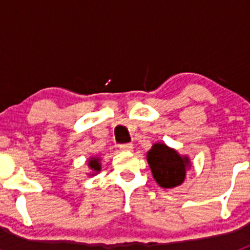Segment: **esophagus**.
Masks as SVG:
<instances>
[{
    "instance_id": "34e87169",
    "label": "esophagus",
    "mask_w": 250,
    "mask_h": 250,
    "mask_svg": "<svg viewBox=\"0 0 250 250\" xmlns=\"http://www.w3.org/2000/svg\"><path fill=\"white\" fill-rule=\"evenodd\" d=\"M120 148L123 151H132L133 150V144L127 143V144H121Z\"/></svg>"
}]
</instances>
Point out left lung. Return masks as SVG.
Returning <instances> with one entry per match:
<instances>
[{"label": "left lung", "mask_w": 250, "mask_h": 250, "mask_svg": "<svg viewBox=\"0 0 250 250\" xmlns=\"http://www.w3.org/2000/svg\"><path fill=\"white\" fill-rule=\"evenodd\" d=\"M147 162L153 178L162 188H175L185 179L188 158H183L165 144H155L152 146L147 153Z\"/></svg>", "instance_id": "left-lung-1"}]
</instances>
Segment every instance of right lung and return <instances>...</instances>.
<instances>
[{
    "label": "right lung",
    "mask_w": 250,
    "mask_h": 250,
    "mask_svg": "<svg viewBox=\"0 0 250 250\" xmlns=\"http://www.w3.org/2000/svg\"><path fill=\"white\" fill-rule=\"evenodd\" d=\"M89 167L94 170H100V165L98 162V158H93V160L89 161Z\"/></svg>",
    "instance_id": "add662e5"
}]
</instances>
